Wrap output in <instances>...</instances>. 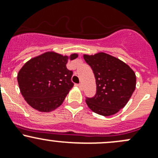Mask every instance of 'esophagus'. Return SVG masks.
<instances>
[{"label":"esophagus","mask_w":158,"mask_h":158,"mask_svg":"<svg viewBox=\"0 0 158 158\" xmlns=\"http://www.w3.org/2000/svg\"><path fill=\"white\" fill-rule=\"evenodd\" d=\"M77 87H79L80 89H82V88H83V86H82V84H77Z\"/></svg>","instance_id":"34e87169"}]
</instances>
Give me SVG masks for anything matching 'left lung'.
I'll use <instances>...</instances> for the list:
<instances>
[{
  "label": "left lung",
  "mask_w": 158,
  "mask_h": 158,
  "mask_svg": "<svg viewBox=\"0 0 158 158\" xmlns=\"http://www.w3.org/2000/svg\"><path fill=\"white\" fill-rule=\"evenodd\" d=\"M84 59L93 71L96 79L94 97L86 103L94 113L110 116L127 104L136 87V75L124 62L110 54L100 52L84 54Z\"/></svg>",
  "instance_id": "left-lung-1"
}]
</instances>
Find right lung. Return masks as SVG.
<instances>
[{
    "instance_id": "obj_1",
    "label": "right lung",
    "mask_w": 158,
    "mask_h": 158,
    "mask_svg": "<svg viewBox=\"0 0 158 158\" xmlns=\"http://www.w3.org/2000/svg\"><path fill=\"white\" fill-rule=\"evenodd\" d=\"M77 57L49 51L26 62L18 72V82L27 103L40 112H51L61 105L74 86L73 72L66 64L68 59Z\"/></svg>"
}]
</instances>
